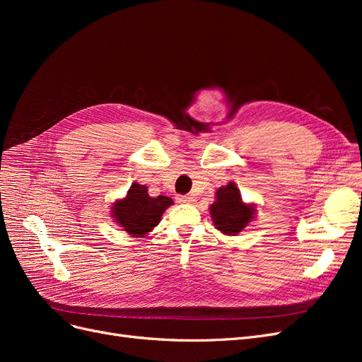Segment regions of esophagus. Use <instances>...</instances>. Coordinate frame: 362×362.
Returning <instances> with one entry per match:
<instances>
[{
    "label": "esophagus",
    "mask_w": 362,
    "mask_h": 362,
    "mask_svg": "<svg viewBox=\"0 0 362 362\" xmlns=\"http://www.w3.org/2000/svg\"><path fill=\"white\" fill-rule=\"evenodd\" d=\"M177 201L181 204H192L193 198L190 194H184V196H177Z\"/></svg>",
    "instance_id": "34e87169"
}]
</instances>
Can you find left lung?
<instances>
[{
  "label": "left lung",
  "instance_id": "left-lung-1",
  "mask_svg": "<svg viewBox=\"0 0 362 362\" xmlns=\"http://www.w3.org/2000/svg\"><path fill=\"white\" fill-rule=\"evenodd\" d=\"M255 205L245 204L234 182L222 185L216 192V201L210 205V214L216 229L226 235H237L255 217Z\"/></svg>",
  "mask_w": 362,
  "mask_h": 362
}]
</instances>
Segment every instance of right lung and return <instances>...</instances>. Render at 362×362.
I'll use <instances>...</instances> for the list:
<instances>
[{
    "label": "right lung",
    "instance_id": "right-lung-1",
    "mask_svg": "<svg viewBox=\"0 0 362 362\" xmlns=\"http://www.w3.org/2000/svg\"><path fill=\"white\" fill-rule=\"evenodd\" d=\"M173 204L169 196L151 198L146 185L133 182L124 199L112 206V217L131 237H145L154 229L163 213Z\"/></svg>",
    "mask_w": 362,
    "mask_h": 362
}]
</instances>
